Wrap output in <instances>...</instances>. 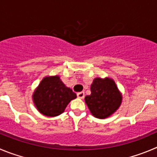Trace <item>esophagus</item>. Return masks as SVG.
Here are the masks:
<instances>
[{
  "instance_id": "obj_1",
  "label": "esophagus",
  "mask_w": 157,
  "mask_h": 157,
  "mask_svg": "<svg viewBox=\"0 0 157 157\" xmlns=\"http://www.w3.org/2000/svg\"><path fill=\"white\" fill-rule=\"evenodd\" d=\"M77 98H79L80 99H83V98H84V92H79V93H77Z\"/></svg>"
}]
</instances>
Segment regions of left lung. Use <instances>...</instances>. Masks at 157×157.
Returning <instances> with one entry per match:
<instances>
[{
  "instance_id": "1",
  "label": "left lung",
  "mask_w": 157,
  "mask_h": 157,
  "mask_svg": "<svg viewBox=\"0 0 157 157\" xmlns=\"http://www.w3.org/2000/svg\"><path fill=\"white\" fill-rule=\"evenodd\" d=\"M91 94L84 100L90 113L97 118L104 119L113 115L121 105L122 95L113 79H94L90 85Z\"/></svg>"
}]
</instances>
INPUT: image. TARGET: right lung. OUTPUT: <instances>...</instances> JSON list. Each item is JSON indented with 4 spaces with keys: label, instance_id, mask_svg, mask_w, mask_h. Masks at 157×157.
<instances>
[{
    "label": "right lung",
    "instance_id": "obj_1",
    "mask_svg": "<svg viewBox=\"0 0 157 157\" xmlns=\"http://www.w3.org/2000/svg\"><path fill=\"white\" fill-rule=\"evenodd\" d=\"M77 94L66 85L58 75L45 77L32 94L37 110L43 115L55 117L65 111Z\"/></svg>",
    "mask_w": 157,
    "mask_h": 157
}]
</instances>
